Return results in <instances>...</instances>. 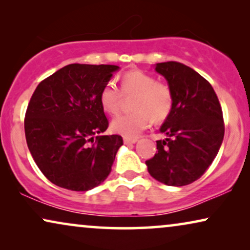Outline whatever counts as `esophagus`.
<instances>
[{
    "label": "esophagus",
    "instance_id": "esophagus-1",
    "mask_svg": "<svg viewBox=\"0 0 250 250\" xmlns=\"http://www.w3.org/2000/svg\"><path fill=\"white\" fill-rule=\"evenodd\" d=\"M138 141V139H132V138H124V143L125 145H132V143H135Z\"/></svg>",
    "mask_w": 250,
    "mask_h": 250
}]
</instances>
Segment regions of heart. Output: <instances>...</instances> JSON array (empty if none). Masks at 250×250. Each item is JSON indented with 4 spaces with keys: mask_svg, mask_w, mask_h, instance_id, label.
Returning a JSON list of instances; mask_svg holds the SVG:
<instances>
[{
    "mask_svg": "<svg viewBox=\"0 0 250 250\" xmlns=\"http://www.w3.org/2000/svg\"><path fill=\"white\" fill-rule=\"evenodd\" d=\"M134 94V110L119 115L111 122L112 132L125 138H135L150 124L162 123L168 117L174 105L173 91L168 84L156 80L143 70H131L121 77V90L114 82H107L101 88L99 101L109 115H116L121 109L123 95Z\"/></svg>",
    "mask_w": 250,
    "mask_h": 250,
    "instance_id": "b5f03b06",
    "label": "heart"
}]
</instances>
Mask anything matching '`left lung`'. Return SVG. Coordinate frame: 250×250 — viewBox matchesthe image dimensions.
<instances>
[{
    "mask_svg": "<svg viewBox=\"0 0 250 250\" xmlns=\"http://www.w3.org/2000/svg\"><path fill=\"white\" fill-rule=\"evenodd\" d=\"M156 70L168 82L174 105L157 141V152L146 160L153 179L182 187L204 175L216 157L224 138L223 112L209 82L176 61L157 63Z\"/></svg>",
    "mask_w": 250,
    "mask_h": 250,
    "instance_id": "1",
    "label": "left lung"
}]
</instances>
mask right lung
Instances as JSON below:
<instances>
[{
	"label": "right lung",
	"instance_id": "1",
	"mask_svg": "<svg viewBox=\"0 0 250 250\" xmlns=\"http://www.w3.org/2000/svg\"><path fill=\"white\" fill-rule=\"evenodd\" d=\"M115 64L64 66L37 85L25 115L27 146L50 182L87 191L111 172L121 135H102L109 122L99 95Z\"/></svg>",
	"mask_w": 250,
	"mask_h": 250
}]
</instances>
